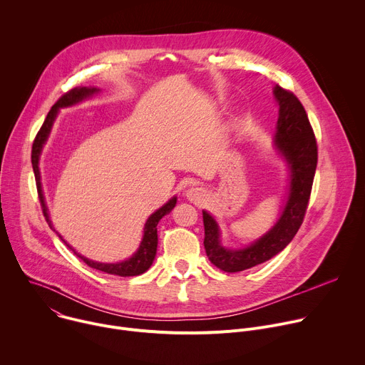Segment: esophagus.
<instances>
[{"label":"esophagus","instance_id":"34e87169","mask_svg":"<svg viewBox=\"0 0 365 365\" xmlns=\"http://www.w3.org/2000/svg\"><path fill=\"white\" fill-rule=\"evenodd\" d=\"M185 196L189 202H193V203H200L205 197H206V190L202 189V187H197V186H192L189 187L186 192H185Z\"/></svg>","mask_w":365,"mask_h":365}]
</instances>
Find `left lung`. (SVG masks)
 Wrapping results in <instances>:
<instances>
[{"label": "left lung", "instance_id": "8db88e82", "mask_svg": "<svg viewBox=\"0 0 365 365\" xmlns=\"http://www.w3.org/2000/svg\"><path fill=\"white\" fill-rule=\"evenodd\" d=\"M273 96L279 107L273 150L286 163L289 172L286 197L274 225L251 244L232 248L222 244V231L215 217L205 210L202 211L206 255L214 266L227 273L262 264L290 244L303 222L314 183L318 147L306 111L292 92L279 85L273 88Z\"/></svg>", "mask_w": 365, "mask_h": 365}]
</instances>
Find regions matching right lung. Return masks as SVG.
<instances>
[{
	"label": "right lung",
	"mask_w": 365,
	"mask_h": 365,
	"mask_svg": "<svg viewBox=\"0 0 365 365\" xmlns=\"http://www.w3.org/2000/svg\"><path fill=\"white\" fill-rule=\"evenodd\" d=\"M101 89L96 86H78L72 91H69L68 93H65L51 110L48 111L40 131L36 135V140L33 143V151H31V165H33V170H34V176H36V183H37V190L40 195V200L43 205V212L46 217V221L48 224V227L53 230L59 238L78 255L81 257L83 262L92 267L96 269L99 272L108 273V274H114V276H121V277H130V276H138L143 274L144 272H147L150 269V266L153 264L154 258H155V251H158V224L159 221L172 212L173 207L176 206L178 202V196L170 197L162 207H159L158 211H154L145 221L144 224V231H143V238L140 241L138 248L134 251V254L123 262H117V263H101V262H95V259H89L88 257L79 254L68 241L63 240V237L59 234V231L55 228L53 222L50 220V214H48V207L46 205V197H44V192H43V185H41V175H40V155L43 153L44 144L48 140V135L51 133V128H53V124L59 115V111L62 108H71L78 106V103L83 102L88 98H92L93 95L99 93Z\"/></svg>",
	"instance_id": "1"
}]
</instances>
